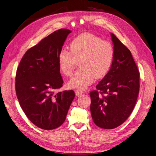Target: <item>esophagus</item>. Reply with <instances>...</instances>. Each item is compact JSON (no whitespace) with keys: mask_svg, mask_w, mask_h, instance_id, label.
Returning a JSON list of instances; mask_svg holds the SVG:
<instances>
[{"mask_svg":"<svg viewBox=\"0 0 156 156\" xmlns=\"http://www.w3.org/2000/svg\"><path fill=\"white\" fill-rule=\"evenodd\" d=\"M82 93H83V92L80 89H77V90H76V91H75V94H76V96H77V97H80V95L82 94Z\"/></svg>","mask_w":156,"mask_h":156,"instance_id":"34e87169","label":"esophagus"}]
</instances>
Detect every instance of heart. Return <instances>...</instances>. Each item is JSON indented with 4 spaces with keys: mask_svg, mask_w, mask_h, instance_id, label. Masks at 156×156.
Returning <instances> with one entry per match:
<instances>
[{
    "mask_svg": "<svg viewBox=\"0 0 156 156\" xmlns=\"http://www.w3.org/2000/svg\"><path fill=\"white\" fill-rule=\"evenodd\" d=\"M112 44L91 33H83L75 37L70 43V50L63 48L58 54L60 72L71 76L79 62L81 68L67 83L71 89H85L94 78L100 79L108 74L114 58Z\"/></svg>",
    "mask_w": 156,
    "mask_h": 156,
    "instance_id": "obj_1",
    "label": "heart"
}]
</instances>
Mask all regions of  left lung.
I'll use <instances>...</instances> for the list:
<instances>
[{"instance_id":"obj_1","label":"left lung","mask_w":156,"mask_h":156,"mask_svg":"<svg viewBox=\"0 0 156 156\" xmlns=\"http://www.w3.org/2000/svg\"><path fill=\"white\" fill-rule=\"evenodd\" d=\"M114 58L108 74L90 92L93 122L104 129L121 125L131 115L139 91L140 74L131 52L111 33Z\"/></svg>"}]
</instances>
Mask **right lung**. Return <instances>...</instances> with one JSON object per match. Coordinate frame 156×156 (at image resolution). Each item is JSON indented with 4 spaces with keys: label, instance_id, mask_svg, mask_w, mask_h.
Segmentation results:
<instances>
[{
    "label": "right lung",
    "instance_id": "obj_1",
    "mask_svg": "<svg viewBox=\"0 0 156 156\" xmlns=\"http://www.w3.org/2000/svg\"><path fill=\"white\" fill-rule=\"evenodd\" d=\"M59 29L28 49L19 63L16 91L24 113L36 126L46 130L60 126L65 121L75 97L74 91L55 94L63 86L58 56L68 35Z\"/></svg>",
    "mask_w": 156,
    "mask_h": 156
}]
</instances>
